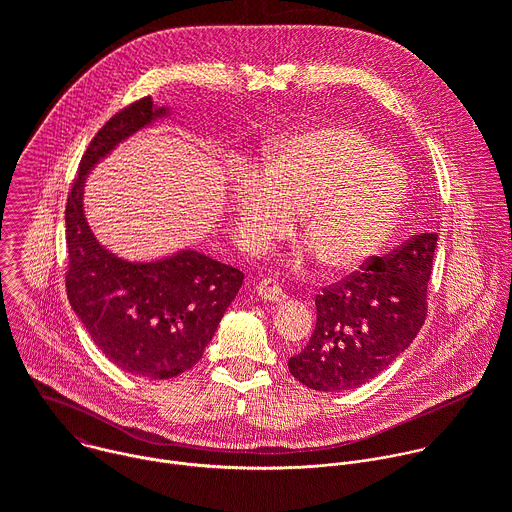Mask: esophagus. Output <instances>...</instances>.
Listing matches in <instances>:
<instances>
[{"mask_svg": "<svg viewBox=\"0 0 512 512\" xmlns=\"http://www.w3.org/2000/svg\"><path fill=\"white\" fill-rule=\"evenodd\" d=\"M257 296L263 300V302H271V304H281L287 300L285 291L281 289L279 283H275L273 279H261L257 283Z\"/></svg>", "mask_w": 512, "mask_h": 512, "instance_id": "1", "label": "esophagus"}]
</instances>
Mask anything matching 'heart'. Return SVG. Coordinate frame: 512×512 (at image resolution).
<instances>
[{
    "instance_id": "1",
    "label": "heart",
    "mask_w": 512,
    "mask_h": 512,
    "mask_svg": "<svg viewBox=\"0 0 512 512\" xmlns=\"http://www.w3.org/2000/svg\"><path fill=\"white\" fill-rule=\"evenodd\" d=\"M401 166L360 131L320 127L289 137L273 150L265 172H243L233 188V214L245 247L269 249L294 227L306 245L291 265L314 259L332 271L367 263L387 241L401 208Z\"/></svg>"
}]
</instances>
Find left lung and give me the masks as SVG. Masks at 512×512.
Segmentation results:
<instances>
[{"mask_svg": "<svg viewBox=\"0 0 512 512\" xmlns=\"http://www.w3.org/2000/svg\"><path fill=\"white\" fill-rule=\"evenodd\" d=\"M437 233L413 235L316 296V328L287 367L314 391H350L375 379L415 340L427 314Z\"/></svg>", "mask_w": 512, "mask_h": 512, "instance_id": "obj_1", "label": "left lung"}]
</instances>
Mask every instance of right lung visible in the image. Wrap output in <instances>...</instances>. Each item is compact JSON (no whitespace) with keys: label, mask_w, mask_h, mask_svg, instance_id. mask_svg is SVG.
Returning <instances> with one entry per match:
<instances>
[{"label":"right lung","mask_w":512,"mask_h":512,"mask_svg":"<svg viewBox=\"0 0 512 512\" xmlns=\"http://www.w3.org/2000/svg\"><path fill=\"white\" fill-rule=\"evenodd\" d=\"M143 97L93 137L66 200V296L99 350L129 375L172 379L202 358L239 294L243 271L194 249L156 261H127L93 235L83 208L85 180L121 141L168 117Z\"/></svg>","instance_id":"obj_1"}]
</instances>
